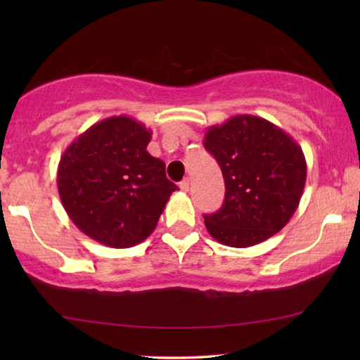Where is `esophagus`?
Here are the masks:
<instances>
[{
  "instance_id": "esophagus-1",
  "label": "esophagus",
  "mask_w": 360,
  "mask_h": 360,
  "mask_svg": "<svg viewBox=\"0 0 360 360\" xmlns=\"http://www.w3.org/2000/svg\"><path fill=\"white\" fill-rule=\"evenodd\" d=\"M179 188L182 192H188V188H191V181L188 179H184V181H181V184H179Z\"/></svg>"
}]
</instances>
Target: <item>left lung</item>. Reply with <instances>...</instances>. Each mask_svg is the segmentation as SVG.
<instances>
[{
  "instance_id": "1",
  "label": "left lung",
  "mask_w": 360,
  "mask_h": 360,
  "mask_svg": "<svg viewBox=\"0 0 360 360\" xmlns=\"http://www.w3.org/2000/svg\"><path fill=\"white\" fill-rule=\"evenodd\" d=\"M203 144L225 181L222 208L205 216L212 238L249 248L285 227L307 181V160L295 139L266 119L240 114L210 127Z\"/></svg>"
}]
</instances>
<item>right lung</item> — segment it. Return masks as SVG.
I'll use <instances>...</instances> for the list:
<instances>
[{
	"label": "right lung",
	"mask_w": 360,
	"mask_h": 360,
	"mask_svg": "<svg viewBox=\"0 0 360 360\" xmlns=\"http://www.w3.org/2000/svg\"><path fill=\"white\" fill-rule=\"evenodd\" d=\"M152 131L127 115L96 122L60 157L57 186L72 224L109 248H131L155 230L169 195L165 162L146 148Z\"/></svg>",
	"instance_id": "right-lung-1"
}]
</instances>
